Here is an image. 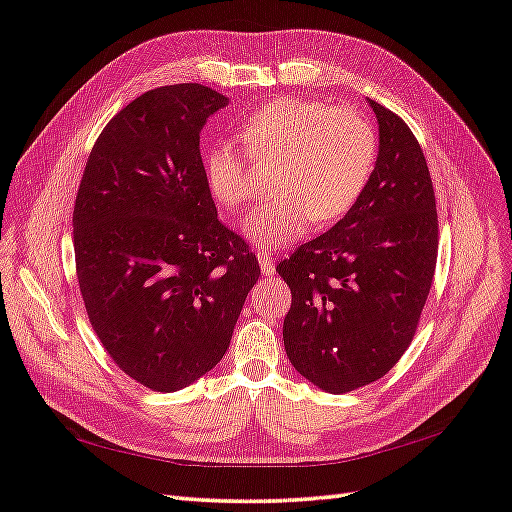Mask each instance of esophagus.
I'll return each mask as SVG.
<instances>
[{"instance_id": "1", "label": "esophagus", "mask_w": 512, "mask_h": 512, "mask_svg": "<svg viewBox=\"0 0 512 512\" xmlns=\"http://www.w3.org/2000/svg\"><path fill=\"white\" fill-rule=\"evenodd\" d=\"M256 258H258V265H260L262 273H265V275L275 273V260L271 258V252H267V250H258V252H256Z\"/></svg>"}]
</instances>
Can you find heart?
Segmentation results:
<instances>
[{"label":"heart","instance_id":"obj_1","mask_svg":"<svg viewBox=\"0 0 512 512\" xmlns=\"http://www.w3.org/2000/svg\"><path fill=\"white\" fill-rule=\"evenodd\" d=\"M241 135L254 161H278L273 187L280 193L245 222V234L262 250L297 241L312 222L334 224L347 215L362 198L379 153L377 131L359 109L295 96L260 107L243 122ZM250 156L228 142L206 150V181L228 209L256 196Z\"/></svg>","mask_w":512,"mask_h":512}]
</instances>
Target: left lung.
I'll return each instance as SVG.
<instances>
[{
	"instance_id": "obj_1",
	"label": "left lung",
	"mask_w": 512,
	"mask_h": 512,
	"mask_svg": "<svg viewBox=\"0 0 512 512\" xmlns=\"http://www.w3.org/2000/svg\"><path fill=\"white\" fill-rule=\"evenodd\" d=\"M379 122L370 181L340 222L284 258L293 303L284 347L329 394L381 379L411 344L437 265L435 189L407 122L368 101Z\"/></svg>"
}]
</instances>
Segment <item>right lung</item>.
<instances>
[{"instance_id":"right-lung-1","label":"right lung","mask_w":512,"mask_h":512,"mask_svg":"<svg viewBox=\"0 0 512 512\" xmlns=\"http://www.w3.org/2000/svg\"><path fill=\"white\" fill-rule=\"evenodd\" d=\"M228 105L200 84L148 90L107 122L81 176L73 243L81 297L114 364L176 392L224 357L260 267L217 219L200 155Z\"/></svg>"}]
</instances>
